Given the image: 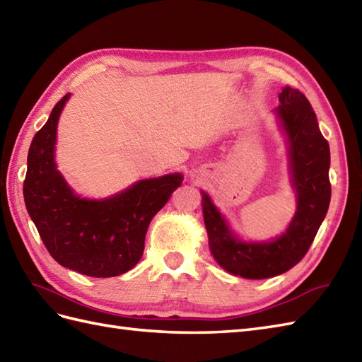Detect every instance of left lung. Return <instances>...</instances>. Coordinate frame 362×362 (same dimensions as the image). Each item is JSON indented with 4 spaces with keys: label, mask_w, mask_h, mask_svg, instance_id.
Returning a JSON list of instances; mask_svg holds the SVG:
<instances>
[{
    "label": "left lung",
    "mask_w": 362,
    "mask_h": 362,
    "mask_svg": "<svg viewBox=\"0 0 362 362\" xmlns=\"http://www.w3.org/2000/svg\"><path fill=\"white\" fill-rule=\"evenodd\" d=\"M278 107L287 133L296 212L286 233L269 243H243L230 234L225 218L203 192V218L209 247L228 272L262 280L289 271L303 260L327 214L330 203V151L320 132L317 115L300 90L286 86Z\"/></svg>",
    "instance_id": "1"
}]
</instances>
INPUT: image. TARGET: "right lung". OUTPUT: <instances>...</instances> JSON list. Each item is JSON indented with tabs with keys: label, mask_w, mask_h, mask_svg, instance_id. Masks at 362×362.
<instances>
[{
	"label": "right lung",
	"mask_w": 362,
	"mask_h": 362,
	"mask_svg": "<svg viewBox=\"0 0 362 362\" xmlns=\"http://www.w3.org/2000/svg\"><path fill=\"white\" fill-rule=\"evenodd\" d=\"M69 96L53 107L32 141L23 187L25 208L61 266L95 278L116 276L141 260L150 221L180 187L182 175L141 180L100 202L75 196L53 159L58 119Z\"/></svg>",
	"instance_id": "obj_1"
}]
</instances>
